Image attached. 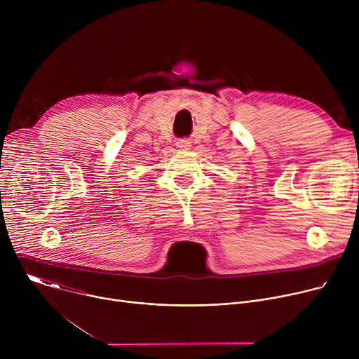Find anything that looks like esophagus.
Returning <instances> with one entry per match:
<instances>
[{
  "label": "esophagus",
  "instance_id": "obj_1",
  "mask_svg": "<svg viewBox=\"0 0 359 359\" xmlns=\"http://www.w3.org/2000/svg\"><path fill=\"white\" fill-rule=\"evenodd\" d=\"M176 146H177L180 150H189V149H190V140H187V139H180V140H177Z\"/></svg>",
  "mask_w": 359,
  "mask_h": 359
}]
</instances>
